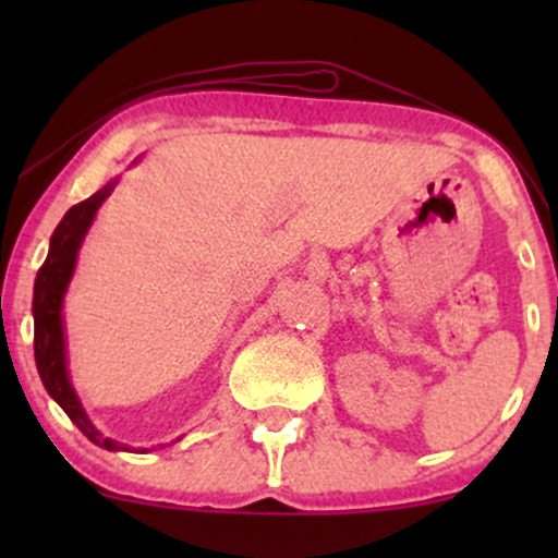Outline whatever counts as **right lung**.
I'll use <instances>...</instances> for the list:
<instances>
[{"mask_svg": "<svg viewBox=\"0 0 558 558\" xmlns=\"http://www.w3.org/2000/svg\"><path fill=\"white\" fill-rule=\"evenodd\" d=\"M112 189L114 183H107L105 189L96 191L94 196L83 198L75 207H70L68 215L60 220V226L54 228L52 243H49V254L47 259H44L41 270L36 275L34 286V354L44 388H47L49 396L65 409V414L75 422V427H78L92 444L107 448V451H128L123 444L105 438V435L96 430L92 422H88L86 412H83L73 386H70L65 367V336H62L60 315L62 296H65L70 275H73L75 254H78L83 235H86L88 226H92L99 204L112 194Z\"/></svg>", "mask_w": 558, "mask_h": 558, "instance_id": "obj_1", "label": "right lung"}]
</instances>
